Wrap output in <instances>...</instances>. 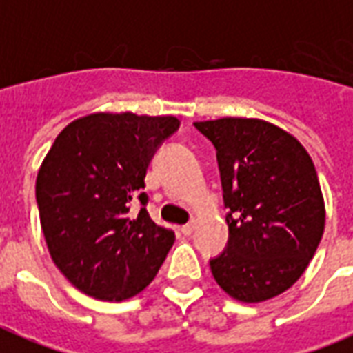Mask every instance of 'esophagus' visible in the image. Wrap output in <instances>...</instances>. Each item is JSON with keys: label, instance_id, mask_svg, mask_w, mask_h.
<instances>
[{"label": "esophagus", "instance_id": "34e87169", "mask_svg": "<svg viewBox=\"0 0 353 353\" xmlns=\"http://www.w3.org/2000/svg\"><path fill=\"white\" fill-rule=\"evenodd\" d=\"M194 230H195V222L194 220H192V222L190 223H186V225H182V235H186V236H190L192 235V233H194Z\"/></svg>", "mask_w": 353, "mask_h": 353}]
</instances>
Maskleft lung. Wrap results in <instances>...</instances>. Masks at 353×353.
Returning <instances> with one entry per match:
<instances>
[{"instance_id":"left-lung-1","label":"left lung","mask_w":353,"mask_h":353,"mask_svg":"<svg viewBox=\"0 0 353 353\" xmlns=\"http://www.w3.org/2000/svg\"><path fill=\"white\" fill-rule=\"evenodd\" d=\"M214 145L225 222V250L212 276L241 303H263L292 288L316 254L325 205L312 159L297 139L258 118L195 122Z\"/></svg>"}]
</instances>
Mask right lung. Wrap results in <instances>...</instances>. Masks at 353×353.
Here are the masks:
<instances>
[{
    "label": "right lung",
    "mask_w": 353,
    "mask_h": 353,
    "mask_svg": "<svg viewBox=\"0 0 353 353\" xmlns=\"http://www.w3.org/2000/svg\"><path fill=\"white\" fill-rule=\"evenodd\" d=\"M174 117L95 112L65 125L35 182L41 228L56 267L90 297L123 301L150 284L174 243L152 222L143 192L152 156ZM143 205L137 216L130 203Z\"/></svg>",
    "instance_id": "obj_1"
}]
</instances>
